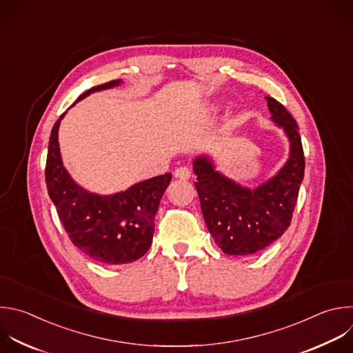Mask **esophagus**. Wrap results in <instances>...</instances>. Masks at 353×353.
I'll use <instances>...</instances> for the list:
<instances>
[{
	"label": "esophagus",
	"instance_id": "34e87169",
	"mask_svg": "<svg viewBox=\"0 0 353 353\" xmlns=\"http://www.w3.org/2000/svg\"><path fill=\"white\" fill-rule=\"evenodd\" d=\"M190 176H191L190 169H187V168H184V166L177 168V169L174 170V177H177V179H180V180H188Z\"/></svg>",
	"mask_w": 353,
	"mask_h": 353
}]
</instances>
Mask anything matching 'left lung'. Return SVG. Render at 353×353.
Instances as JSON below:
<instances>
[{"label": "left lung", "mask_w": 353, "mask_h": 353, "mask_svg": "<svg viewBox=\"0 0 353 353\" xmlns=\"http://www.w3.org/2000/svg\"><path fill=\"white\" fill-rule=\"evenodd\" d=\"M272 121L290 140V158L279 173L258 185L245 188L214 170L208 157L194 161L195 188L206 227L216 245L227 255H254L290 227L305 173V157L298 125L273 97H266Z\"/></svg>", "instance_id": "8db88e82"}]
</instances>
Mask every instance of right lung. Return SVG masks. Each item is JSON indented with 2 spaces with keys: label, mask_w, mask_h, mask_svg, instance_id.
I'll use <instances>...</instances> for the list:
<instances>
[{
  "label": "right lung",
  "mask_w": 353,
  "mask_h": 353,
  "mask_svg": "<svg viewBox=\"0 0 353 353\" xmlns=\"http://www.w3.org/2000/svg\"><path fill=\"white\" fill-rule=\"evenodd\" d=\"M121 83L112 80L95 85L74 103L91 92ZM63 116L52 128L46 163L47 190L59 220L73 245L91 259L103 265L132 263L144 256L152 244L155 214L172 174L148 179L113 195L88 192L73 181L61 159L58 129Z\"/></svg>",
  "instance_id": "obj_1"
}]
</instances>
